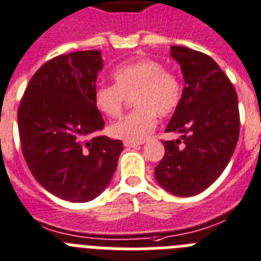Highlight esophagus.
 Wrapping results in <instances>:
<instances>
[{"mask_svg":"<svg viewBox=\"0 0 261 261\" xmlns=\"http://www.w3.org/2000/svg\"><path fill=\"white\" fill-rule=\"evenodd\" d=\"M123 144L124 147H138L142 144V142H127V140H124Z\"/></svg>","mask_w":261,"mask_h":261,"instance_id":"1","label":"esophagus"}]
</instances>
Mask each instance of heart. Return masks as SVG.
I'll return each mask as SVG.
<instances>
[{
	"instance_id": "1",
	"label": "heart",
	"mask_w": 261,
	"mask_h": 261,
	"mask_svg": "<svg viewBox=\"0 0 261 261\" xmlns=\"http://www.w3.org/2000/svg\"><path fill=\"white\" fill-rule=\"evenodd\" d=\"M114 84L99 85L93 101L109 118L121 117L127 98L137 109L110 127L113 137L127 142H143L158 123V115L173 114L182 98V84L177 74L153 59H139L113 71Z\"/></svg>"
}]
</instances>
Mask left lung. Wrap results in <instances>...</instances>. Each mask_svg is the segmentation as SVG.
Masks as SVG:
<instances>
[{
	"label": "left lung",
	"mask_w": 261,
	"mask_h": 261,
	"mask_svg": "<svg viewBox=\"0 0 261 261\" xmlns=\"http://www.w3.org/2000/svg\"><path fill=\"white\" fill-rule=\"evenodd\" d=\"M171 55L181 65L185 87L165 131L182 137L163 140L165 153L155 176L169 193L190 197L209 188L234 153L240 126L238 96L209 55L182 46H172Z\"/></svg>",
	"instance_id": "left-lung-1"
}]
</instances>
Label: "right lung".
<instances>
[{"instance_id":"add662e5","label":"right lung","mask_w":261,"mask_h":261,"mask_svg":"<svg viewBox=\"0 0 261 261\" xmlns=\"http://www.w3.org/2000/svg\"><path fill=\"white\" fill-rule=\"evenodd\" d=\"M101 51L51 59L31 77L18 108L22 153L35 180L59 198L87 202L112 180L123 144L98 133L94 105Z\"/></svg>"}]
</instances>
